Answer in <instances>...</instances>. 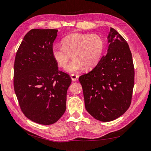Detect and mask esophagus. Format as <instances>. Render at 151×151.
Wrapping results in <instances>:
<instances>
[{"label": "esophagus", "instance_id": "obj_1", "mask_svg": "<svg viewBox=\"0 0 151 151\" xmlns=\"http://www.w3.org/2000/svg\"><path fill=\"white\" fill-rule=\"evenodd\" d=\"M71 80L73 81V82H75V81H76L77 80H78V75H76L75 74H72L71 75Z\"/></svg>", "mask_w": 151, "mask_h": 151}]
</instances>
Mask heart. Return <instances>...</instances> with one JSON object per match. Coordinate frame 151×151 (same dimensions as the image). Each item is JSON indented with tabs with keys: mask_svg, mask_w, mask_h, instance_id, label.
<instances>
[{
	"mask_svg": "<svg viewBox=\"0 0 151 151\" xmlns=\"http://www.w3.org/2000/svg\"><path fill=\"white\" fill-rule=\"evenodd\" d=\"M63 46H54L52 57L60 67L66 66L65 71L70 73L79 72L83 67L91 69L98 64L104 49L102 37L96 34L73 33L62 40Z\"/></svg>",
	"mask_w": 151,
	"mask_h": 151,
	"instance_id": "heart-1",
	"label": "heart"
}]
</instances>
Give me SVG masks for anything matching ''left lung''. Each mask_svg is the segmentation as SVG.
Segmentation results:
<instances>
[{"instance_id":"1","label":"left lung","mask_w":151,"mask_h":151,"mask_svg":"<svg viewBox=\"0 0 151 151\" xmlns=\"http://www.w3.org/2000/svg\"><path fill=\"white\" fill-rule=\"evenodd\" d=\"M107 40L106 55L92 71L79 77L86 110L102 122L114 121L126 112L134 87V65L128 44L111 27Z\"/></svg>"}]
</instances>
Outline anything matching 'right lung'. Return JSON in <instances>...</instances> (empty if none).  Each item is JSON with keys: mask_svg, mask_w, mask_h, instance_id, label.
<instances>
[{"mask_svg": "<svg viewBox=\"0 0 151 151\" xmlns=\"http://www.w3.org/2000/svg\"><path fill=\"white\" fill-rule=\"evenodd\" d=\"M58 30H30L24 37L15 57L14 88L22 112L42 125L56 122L66 109L67 73L58 70L52 57Z\"/></svg>", "mask_w": 151, "mask_h": 151, "instance_id": "obj_1", "label": "right lung"}]
</instances>
